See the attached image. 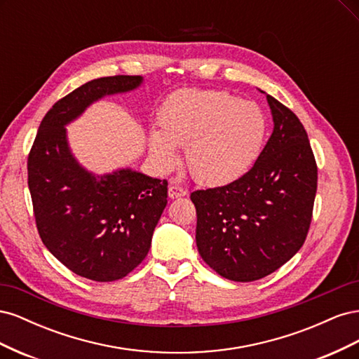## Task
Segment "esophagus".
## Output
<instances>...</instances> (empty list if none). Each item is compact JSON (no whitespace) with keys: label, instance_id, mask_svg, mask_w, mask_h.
<instances>
[{"label":"esophagus","instance_id":"esophagus-1","mask_svg":"<svg viewBox=\"0 0 359 359\" xmlns=\"http://www.w3.org/2000/svg\"><path fill=\"white\" fill-rule=\"evenodd\" d=\"M169 198L170 199H177V198H182L187 194V190H184L182 187L178 186H169Z\"/></svg>","mask_w":359,"mask_h":359}]
</instances>
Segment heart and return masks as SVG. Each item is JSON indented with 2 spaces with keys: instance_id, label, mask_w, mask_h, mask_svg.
<instances>
[{
  "instance_id": "b5f03b06",
  "label": "heart",
  "mask_w": 359,
  "mask_h": 359,
  "mask_svg": "<svg viewBox=\"0 0 359 359\" xmlns=\"http://www.w3.org/2000/svg\"><path fill=\"white\" fill-rule=\"evenodd\" d=\"M158 132L148 136L149 156L161 170L178 165L186 148L190 175L210 187L227 186L255 165L266 137V116L255 103L226 91L180 90L157 114Z\"/></svg>"
}]
</instances>
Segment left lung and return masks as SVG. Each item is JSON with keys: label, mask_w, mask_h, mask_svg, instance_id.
<instances>
[{"label": "left lung", "mask_w": 359, "mask_h": 359, "mask_svg": "<svg viewBox=\"0 0 359 359\" xmlns=\"http://www.w3.org/2000/svg\"><path fill=\"white\" fill-rule=\"evenodd\" d=\"M266 100L274 130L253 168L227 186L190 194L199 255L233 281L264 278L297 255L316 198L318 166L306 128L274 97Z\"/></svg>", "instance_id": "1"}]
</instances>
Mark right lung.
<instances>
[{"label": "right lung", "instance_id": "right-lung-1", "mask_svg": "<svg viewBox=\"0 0 359 359\" xmlns=\"http://www.w3.org/2000/svg\"><path fill=\"white\" fill-rule=\"evenodd\" d=\"M142 76H107L83 83L43 118L28 156V187L43 244L74 274L114 281L149 252L168 203V181L130 168L103 175L73 156L67 128L106 95L130 93Z\"/></svg>", "mask_w": 359, "mask_h": 359}]
</instances>
